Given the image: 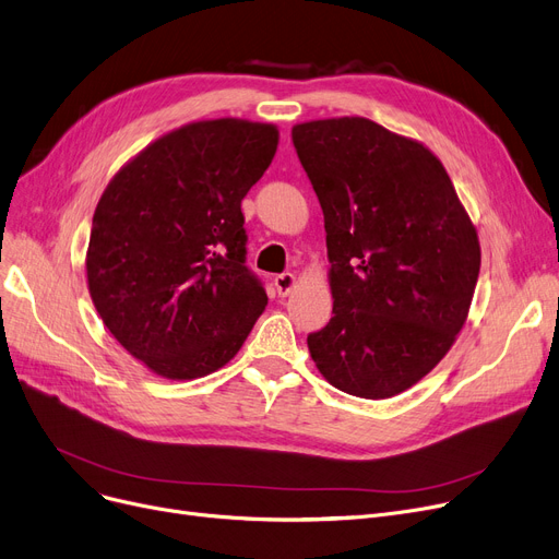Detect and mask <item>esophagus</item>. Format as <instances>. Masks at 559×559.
Here are the masks:
<instances>
[{
	"instance_id": "1",
	"label": "esophagus",
	"mask_w": 559,
	"mask_h": 559,
	"mask_svg": "<svg viewBox=\"0 0 559 559\" xmlns=\"http://www.w3.org/2000/svg\"><path fill=\"white\" fill-rule=\"evenodd\" d=\"M274 285H276V289H278V295L281 297H285V295H289L295 289V285H297V276L293 274V272H285V274H278L276 278H274Z\"/></svg>"
}]
</instances>
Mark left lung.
<instances>
[{
	"label": "left lung",
	"mask_w": 559,
	"mask_h": 559,
	"mask_svg": "<svg viewBox=\"0 0 559 559\" xmlns=\"http://www.w3.org/2000/svg\"><path fill=\"white\" fill-rule=\"evenodd\" d=\"M324 212L331 322L308 335L337 391L388 400L429 374L466 324L479 239L427 145L343 116L293 128Z\"/></svg>",
	"instance_id": "obj_1"
}]
</instances>
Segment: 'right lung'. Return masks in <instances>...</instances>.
<instances>
[{
	"label": "right lung",
	"mask_w": 559,
	"mask_h": 559,
	"mask_svg": "<svg viewBox=\"0 0 559 559\" xmlns=\"http://www.w3.org/2000/svg\"><path fill=\"white\" fill-rule=\"evenodd\" d=\"M278 148L245 118L187 123L109 180L93 214L86 281L109 333L151 372L185 381L239 352L266 306L247 270L241 199Z\"/></svg>",
	"instance_id": "right-lung-1"
}]
</instances>
